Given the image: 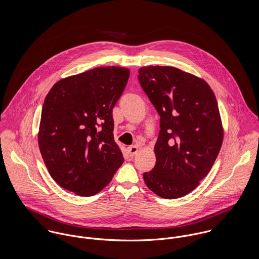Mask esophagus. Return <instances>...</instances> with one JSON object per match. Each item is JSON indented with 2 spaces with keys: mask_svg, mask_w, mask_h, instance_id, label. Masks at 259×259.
Wrapping results in <instances>:
<instances>
[{
  "mask_svg": "<svg viewBox=\"0 0 259 259\" xmlns=\"http://www.w3.org/2000/svg\"><path fill=\"white\" fill-rule=\"evenodd\" d=\"M127 151H128L130 156H135L138 153V151H139V147L135 146V145L131 146V147H128V148H127Z\"/></svg>",
  "mask_w": 259,
  "mask_h": 259,
  "instance_id": "34e87169",
  "label": "esophagus"
}]
</instances>
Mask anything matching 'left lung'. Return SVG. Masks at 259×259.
Returning <instances> with one entry per match:
<instances>
[{
	"mask_svg": "<svg viewBox=\"0 0 259 259\" xmlns=\"http://www.w3.org/2000/svg\"><path fill=\"white\" fill-rule=\"evenodd\" d=\"M138 77L160 116L156 162L145 183L162 198L182 197L208 175L222 148L215 96L205 80L174 67H144Z\"/></svg>",
	"mask_w": 259,
	"mask_h": 259,
	"instance_id": "obj_1",
	"label": "left lung"
}]
</instances>
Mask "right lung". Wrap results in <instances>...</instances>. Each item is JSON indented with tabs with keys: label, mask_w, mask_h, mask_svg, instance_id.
Listing matches in <instances>:
<instances>
[{
	"label": "right lung",
	"mask_w": 259,
	"mask_h": 259,
	"mask_svg": "<svg viewBox=\"0 0 259 259\" xmlns=\"http://www.w3.org/2000/svg\"><path fill=\"white\" fill-rule=\"evenodd\" d=\"M128 76L125 68H97L59 80L47 95L37 142L51 177L63 188L94 195L122 164L112 109Z\"/></svg>",
	"instance_id": "1"
}]
</instances>
